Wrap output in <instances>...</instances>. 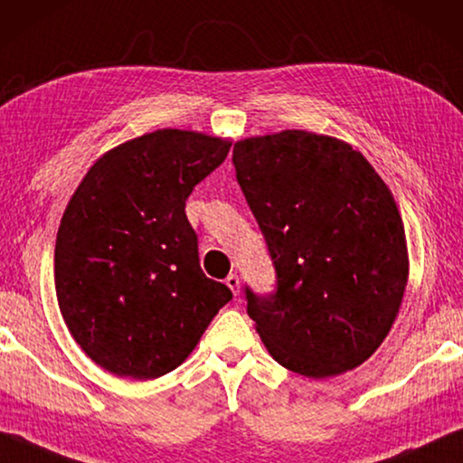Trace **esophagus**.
I'll list each match as a JSON object with an SVG mask.
<instances>
[{
	"label": "esophagus",
	"instance_id": "obj_1",
	"mask_svg": "<svg viewBox=\"0 0 463 463\" xmlns=\"http://www.w3.org/2000/svg\"><path fill=\"white\" fill-rule=\"evenodd\" d=\"M226 285H229L232 295H239V293H241V280H239L237 274H229V276H226Z\"/></svg>",
	"mask_w": 463,
	"mask_h": 463
}]
</instances>
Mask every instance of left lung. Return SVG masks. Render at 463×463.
<instances>
[{
	"label": "left lung",
	"instance_id": "8db88e82",
	"mask_svg": "<svg viewBox=\"0 0 463 463\" xmlns=\"http://www.w3.org/2000/svg\"><path fill=\"white\" fill-rule=\"evenodd\" d=\"M232 164L279 282L268 298L247 288L268 354L316 381L362 365L389 335L410 276L391 189L349 143L309 130L241 139Z\"/></svg>",
	"mask_w": 463,
	"mask_h": 463
}]
</instances>
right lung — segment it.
<instances>
[{"mask_svg": "<svg viewBox=\"0 0 463 463\" xmlns=\"http://www.w3.org/2000/svg\"><path fill=\"white\" fill-rule=\"evenodd\" d=\"M231 145L197 130H154L106 151L68 202L55 295L72 339L103 370L137 381L168 374L232 299L203 274L184 213Z\"/></svg>", "mask_w": 463, "mask_h": 463, "instance_id": "1", "label": "right lung"}]
</instances>
